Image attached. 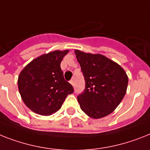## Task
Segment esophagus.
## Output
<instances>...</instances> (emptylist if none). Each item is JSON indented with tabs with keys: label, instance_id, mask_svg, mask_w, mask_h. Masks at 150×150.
Returning <instances> with one entry per match:
<instances>
[{
	"label": "esophagus",
	"instance_id": "34e87169",
	"mask_svg": "<svg viewBox=\"0 0 150 150\" xmlns=\"http://www.w3.org/2000/svg\"><path fill=\"white\" fill-rule=\"evenodd\" d=\"M70 84H71V85H73V86H74V80H70Z\"/></svg>",
	"mask_w": 150,
	"mask_h": 150
}]
</instances>
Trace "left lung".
I'll return each mask as SVG.
<instances>
[{
	"label": "left lung",
	"mask_w": 150,
	"mask_h": 150,
	"mask_svg": "<svg viewBox=\"0 0 150 150\" xmlns=\"http://www.w3.org/2000/svg\"><path fill=\"white\" fill-rule=\"evenodd\" d=\"M84 79V91L77 96L81 110L93 119L115 110L127 92L128 76L116 62L102 54L75 50Z\"/></svg>",
	"instance_id": "obj_1"
}]
</instances>
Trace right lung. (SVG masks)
Wrapping results in <instances>:
<instances>
[{
  "mask_svg": "<svg viewBox=\"0 0 150 150\" xmlns=\"http://www.w3.org/2000/svg\"><path fill=\"white\" fill-rule=\"evenodd\" d=\"M69 50H54L33 59L20 73L18 90L25 105L33 112L49 116L59 110L72 85L64 80L60 63Z\"/></svg>",
  "mask_w": 150,
  "mask_h": 150,
  "instance_id": "right-lung-1",
  "label": "right lung"
}]
</instances>
